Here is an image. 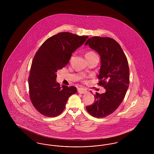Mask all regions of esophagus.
Instances as JSON below:
<instances>
[{"mask_svg":"<svg viewBox=\"0 0 154 154\" xmlns=\"http://www.w3.org/2000/svg\"><path fill=\"white\" fill-rule=\"evenodd\" d=\"M77 91H78V92L79 93H80V94H85V93H86L87 91V90L85 89H84V88H79L77 89Z\"/></svg>","mask_w":154,"mask_h":154,"instance_id":"obj_1","label":"esophagus"}]
</instances>
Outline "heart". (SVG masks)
<instances>
[{
  "mask_svg": "<svg viewBox=\"0 0 154 154\" xmlns=\"http://www.w3.org/2000/svg\"><path fill=\"white\" fill-rule=\"evenodd\" d=\"M96 55L95 53L92 51H89L88 52L86 53L85 54V58H87V57H91L92 55Z\"/></svg>",
  "mask_w": 154,
  "mask_h": 154,
  "instance_id": "b5f03b06",
  "label": "heart"
}]
</instances>
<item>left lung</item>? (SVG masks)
Returning a JSON list of instances; mask_svg holds the SVG:
<instances>
[{
  "label": "left lung",
  "mask_w": 154,
  "mask_h": 154,
  "mask_svg": "<svg viewBox=\"0 0 154 154\" xmlns=\"http://www.w3.org/2000/svg\"><path fill=\"white\" fill-rule=\"evenodd\" d=\"M85 45L97 52L101 58L97 78L99 85L106 92H96L95 102L86 107L88 112L98 118L108 116L117 109L122 102L129 87V68L120 45L112 38L95 36L89 38Z\"/></svg>",
  "instance_id": "8db88e82"
}]
</instances>
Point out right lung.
<instances>
[{
	"label": "right lung",
	"instance_id": "obj_1",
	"mask_svg": "<svg viewBox=\"0 0 154 154\" xmlns=\"http://www.w3.org/2000/svg\"><path fill=\"white\" fill-rule=\"evenodd\" d=\"M88 36L60 32L47 39L36 52L30 67L28 84L30 100L40 114L48 117L60 114L68 98L77 92L73 86H60L57 72L66 66L72 54Z\"/></svg>",
	"mask_w": 154,
	"mask_h": 154
}]
</instances>
